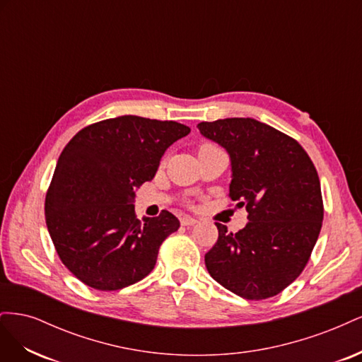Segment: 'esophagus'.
Returning <instances> with one entry per match:
<instances>
[{"instance_id": "obj_1", "label": "esophagus", "mask_w": 362, "mask_h": 362, "mask_svg": "<svg viewBox=\"0 0 362 362\" xmlns=\"http://www.w3.org/2000/svg\"><path fill=\"white\" fill-rule=\"evenodd\" d=\"M196 223H198V221H196V218H193V217H190V216L181 217V225L182 226H193Z\"/></svg>"}]
</instances>
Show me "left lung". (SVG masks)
Masks as SVG:
<instances>
[{
    "label": "left lung",
    "mask_w": 362,
    "mask_h": 362,
    "mask_svg": "<svg viewBox=\"0 0 362 362\" xmlns=\"http://www.w3.org/2000/svg\"><path fill=\"white\" fill-rule=\"evenodd\" d=\"M201 134L231 158L229 198L246 206L247 225L218 237L205 254L211 278L249 300L276 296L308 262L323 221L320 180L305 149L250 117L198 124Z\"/></svg>",
    "instance_id": "8db88e82"
}]
</instances>
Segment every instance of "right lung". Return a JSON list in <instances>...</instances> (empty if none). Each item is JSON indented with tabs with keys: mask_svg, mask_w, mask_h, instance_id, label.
<instances>
[{
	"mask_svg": "<svg viewBox=\"0 0 362 362\" xmlns=\"http://www.w3.org/2000/svg\"><path fill=\"white\" fill-rule=\"evenodd\" d=\"M189 133L173 120L128 115L83 128L64 146L45 218L62 262L86 286L115 291L154 269L180 221L166 210L139 221L136 189L156 177L166 149Z\"/></svg>",
	"mask_w": 362,
	"mask_h": 362,
	"instance_id": "add662e5",
	"label": "right lung"
}]
</instances>
